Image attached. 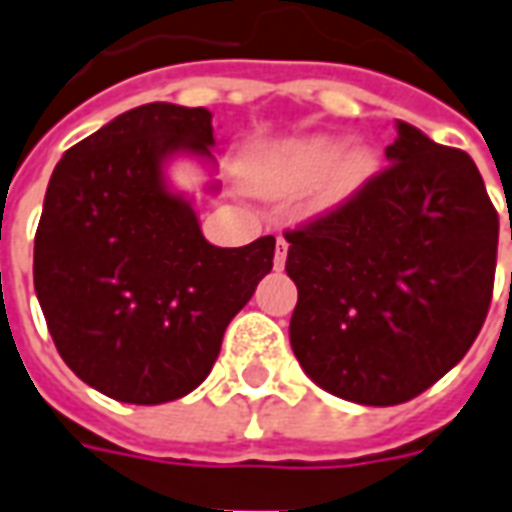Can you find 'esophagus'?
Here are the masks:
<instances>
[{"label": "esophagus", "mask_w": 512, "mask_h": 512, "mask_svg": "<svg viewBox=\"0 0 512 512\" xmlns=\"http://www.w3.org/2000/svg\"><path fill=\"white\" fill-rule=\"evenodd\" d=\"M285 257H288V244L280 238V241H277V249H274V268H277V271L285 266Z\"/></svg>", "instance_id": "34e87169"}]
</instances>
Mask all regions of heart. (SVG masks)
I'll return each mask as SVG.
<instances>
[{
	"mask_svg": "<svg viewBox=\"0 0 512 512\" xmlns=\"http://www.w3.org/2000/svg\"><path fill=\"white\" fill-rule=\"evenodd\" d=\"M377 174V152L368 144H349L330 132L305 135L260 155L252 180L266 194H293L318 182V205H341Z\"/></svg>",
	"mask_w": 512,
	"mask_h": 512,
	"instance_id": "b5f03b06",
	"label": "heart"
}]
</instances>
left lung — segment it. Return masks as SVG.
Masks as SVG:
<instances>
[{
	"label": "left lung",
	"instance_id": "8db88e82",
	"mask_svg": "<svg viewBox=\"0 0 512 512\" xmlns=\"http://www.w3.org/2000/svg\"><path fill=\"white\" fill-rule=\"evenodd\" d=\"M391 166L285 232L291 346L318 388L402 405L455 368L488 316L499 216L474 160L396 121Z\"/></svg>",
	"mask_w": 512,
	"mask_h": 512
}]
</instances>
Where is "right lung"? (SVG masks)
<instances>
[{
  "mask_svg": "<svg viewBox=\"0 0 512 512\" xmlns=\"http://www.w3.org/2000/svg\"><path fill=\"white\" fill-rule=\"evenodd\" d=\"M210 119L205 107H132L71 146L46 188L32 260L46 327L82 382L127 405L202 385L274 266V235L213 246L194 202L169 188L171 157L213 163Z\"/></svg>",
  "mask_w": 512,
  "mask_h": 512,
  "instance_id": "1",
  "label": "right lung"
}]
</instances>
